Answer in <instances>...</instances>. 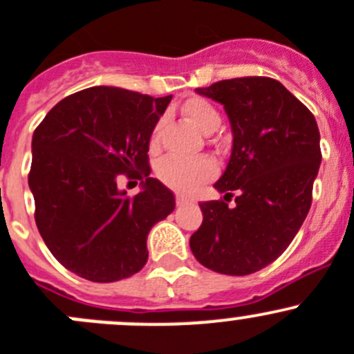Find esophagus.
I'll return each mask as SVG.
<instances>
[{"label":"esophagus","mask_w":354,"mask_h":354,"mask_svg":"<svg viewBox=\"0 0 354 354\" xmlns=\"http://www.w3.org/2000/svg\"><path fill=\"white\" fill-rule=\"evenodd\" d=\"M176 201H177V206H184V205H189V203H191L187 198H185V196H182V194H177Z\"/></svg>","instance_id":"obj_1"}]
</instances>
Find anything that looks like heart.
Wrapping results in <instances>:
<instances>
[{
  "label": "heart",
  "instance_id": "heart-1",
  "mask_svg": "<svg viewBox=\"0 0 354 354\" xmlns=\"http://www.w3.org/2000/svg\"><path fill=\"white\" fill-rule=\"evenodd\" d=\"M185 117L191 124H194L199 131L205 134H212L222 124L218 110L213 106L209 101L203 97H191L182 106ZM163 120L155 125L149 139L151 149L158 148L160 132H162ZM216 172V167L212 158L208 156H199V158H182V156H167L156 169V176L160 180L169 187L176 189L178 192H191L203 182L209 180Z\"/></svg>",
  "mask_w": 354,
  "mask_h": 354
}]
</instances>
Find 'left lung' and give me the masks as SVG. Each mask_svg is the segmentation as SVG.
I'll use <instances>...</instances> for the list:
<instances>
[{
    "label": "left lung",
    "mask_w": 354,
    "mask_h": 354,
    "mask_svg": "<svg viewBox=\"0 0 354 354\" xmlns=\"http://www.w3.org/2000/svg\"><path fill=\"white\" fill-rule=\"evenodd\" d=\"M196 93L223 104L232 129V153L215 182L223 198L199 203L203 223L191 251L206 268L250 275L277 260L303 225L322 162L313 113L270 77L220 80Z\"/></svg>",
    "instance_id": "8db88e82"
}]
</instances>
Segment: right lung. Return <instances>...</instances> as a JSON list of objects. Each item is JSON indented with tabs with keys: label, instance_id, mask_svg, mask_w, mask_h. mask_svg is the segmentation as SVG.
Wrapping results in <instances>:
<instances>
[{
	"label": "right lung",
	"instance_id": "1",
	"mask_svg": "<svg viewBox=\"0 0 354 354\" xmlns=\"http://www.w3.org/2000/svg\"><path fill=\"white\" fill-rule=\"evenodd\" d=\"M170 100L89 87L55 104L34 131L36 225L51 254L79 277L115 282L138 274L148 261L149 230L176 208L172 191L149 177L148 158ZM120 173L147 177L134 198L118 191Z\"/></svg>",
	"mask_w": 354,
	"mask_h": 354
}]
</instances>
